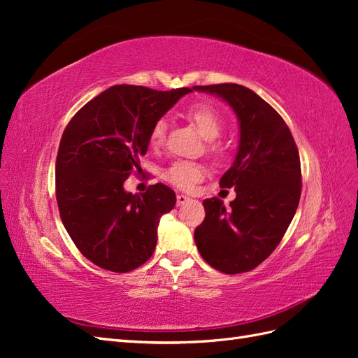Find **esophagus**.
Masks as SVG:
<instances>
[{"mask_svg": "<svg viewBox=\"0 0 358 358\" xmlns=\"http://www.w3.org/2000/svg\"><path fill=\"white\" fill-rule=\"evenodd\" d=\"M176 200H178V206H182V204H185L187 201H189V197L183 196V194H179V196L176 197Z\"/></svg>", "mask_w": 358, "mask_h": 358, "instance_id": "obj_1", "label": "esophagus"}]
</instances>
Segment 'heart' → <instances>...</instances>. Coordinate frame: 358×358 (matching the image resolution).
Masks as SVG:
<instances>
[{"label": "heart", "mask_w": 358, "mask_h": 358, "mask_svg": "<svg viewBox=\"0 0 358 358\" xmlns=\"http://www.w3.org/2000/svg\"><path fill=\"white\" fill-rule=\"evenodd\" d=\"M185 116L188 117V121H191L194 125H196L200 136L204 140H208L210 152L221 154L224 148L218 140H216L220 137L224 128V122L220 112L213 109L212 106L199 103L188 107ZM164 137H166V122L161 119V121H158L152 127V129H150V134H149L150 146L154 148L161 146L162 142H164ZM203 175H204L203 167L196 164V162L176 161L175 164H171L164 171V179L178 188L189 189L191 187L196 185L199 180H201Z\"/></svg>", "instance_id": "1"}]
</instances>
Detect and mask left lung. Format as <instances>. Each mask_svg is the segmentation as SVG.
Returning <instances> with one entry per match:
<instances>
[{
    "label": "left lung",
    "instance_id": "left-lung-1",
    "mask_svg": "<svg viewBox=\"0 0 358 358\" xmlns=\"http://www.w3.org/2000/svg\"><path fill=\"white\" fill-rule=\"evenodd\" d=\"M218 95L241 124L239 150L220 180L236 199L203 201L204 221L194 231L200 255L227 275L249 272L275 251L297 210L301 194L300 157L288 125L272 106L246 86H194Z\"/></svg>",
    "mask_w": 358,
    "mask_h": 358
}]
</instances>
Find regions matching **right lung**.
<instances>
[{"label": "right lung", "instance_id": "1", "mask_svg": "<svg viewBox=\"0 0 358 358\" xmlns=\"http://www.w3.org/2000/svg\"><path fill=\"white\" fill-rule=\"evenodd\" d=\"M191 91L115 85L64 129L55 166L58 209L71 241L95 266L125 273L154 254L159 218L175 208L176 194L164 183L131 194L124 182L146 154L150 129Z\"/></svg>", "mask_w": 358, "mask_h": 358}]
</instances>
